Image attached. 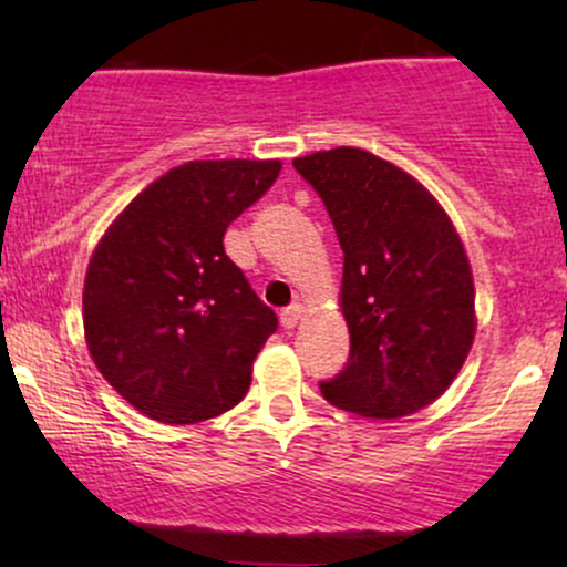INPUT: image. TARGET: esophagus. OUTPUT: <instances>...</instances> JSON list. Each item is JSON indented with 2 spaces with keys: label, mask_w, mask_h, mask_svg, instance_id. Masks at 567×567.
<instances>
[{
  "label": "esophagus",
  "mask_w": 567,
  "mask_h": 567,
  "mask_svg": "<svg viewBox=\"0 0 567 567\" xmlns=\"http://www.w3.org/2000/svg\"><path fill=\"white\" fill-rule=\"evenodd\" d=\"M301 317H303V306L301 303H292V306H288V309L282 311V315H279V322H282L285 330H290V328H296Z\"/></svg>",
  "instance_id": "esophagus-1"
}]
</instances>
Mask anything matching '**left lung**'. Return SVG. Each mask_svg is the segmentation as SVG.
I'll return each instance as SVG.
<instances>
[{
	"label": "left lung",
	"mask_w": 567,
	"mask_h": 567,
	"mask_svg": "<svg viewBox=\"0 0 567 567\" xmlns=\"http://www.w3.org/2000/svg\"><path fill=\"white\" fill-rule=\"evenodd\" d=\"M292 167L322 197L343 250L338 306L351 349L322 396L365 419L419 413L461 373L477 330L472 264L451 216L365 148L306 154Z\"/></svg>",
	"instance_id": "obj_1"
}]
</instances>
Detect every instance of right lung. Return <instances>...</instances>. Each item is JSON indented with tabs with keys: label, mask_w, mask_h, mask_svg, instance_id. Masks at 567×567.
I'll return each instance as SVG.
<instances>
[{
	"label": "right lung",
	"mask_w": 567,
	"mask_h": 567,
	"mask_svg": "<svg viewBox=\"0 0 567 567\" xmlns=\"http://www.w3.org/2000/svg\"><path fill=\"white\" fill-rule=\"evenodd\" d=\"M279 159H194L112 220L82 290L84 343L146 419L186 426L237 405L277 330L224 250V234L277 181Z\"/></svg>",
	"instance_id": "1"
}]
</instances>
